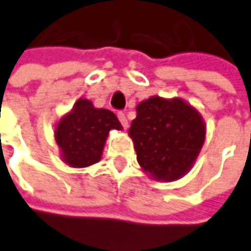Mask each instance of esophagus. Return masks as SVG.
Instances as JSON below:
<instances>
[{
	"mask_svg": "<svg viewBox=\"0 0 251 251\" xmlns=\"http://www.w3.org/2000/svg\"><path fill=\"white\" fill-rule=\"evenodd\" d=\"M118 118H119V121H121L122 126H124L125 129H127L129 124H127V118H126L125 114H124V112H118Z\"/></svg>",
	"mask_w": 251,
	"mask_h": 251,
	"instance_id": "34e87169",
	"label": "esophagus"
}]
</instances>
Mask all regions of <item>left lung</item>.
<instances>
[{
  "mask_svg": "<svg viewBox=\"0 0 251 251\" xmlns=\"http://www.w3.org/2000/svg\"><path fill=\"white\" fill-rule=\"evenodd\" d=\"M129 127L137 162L155 180L174 182L190 171L205 139L200 112L182 99L154 96L136 107Z\"/></svg>",
  "mask_w": 251,
  "mask_h": 251,
  "instance_id": "8db88e82",
  "label": "left lung"
}]
</instances>
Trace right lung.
Instances as JSON below:
<instances>
[{"instance_id":"obj_1","label":"right lung","mask_w":251,"mask_h":251,"mask_svg":"<svg viewBox=\"0 0 251 251\" xmlns=\"http://www.w3.org/2000/svg\"><path fill=\"white\" fill-rule=\"evenodd\" d=\"M112 129L122 130L112 111L96 108L86 99L77 100L74 108L59 119L54 132L62 161L74 168H84L99 162Z\"/></svg>"}]
</instances>
